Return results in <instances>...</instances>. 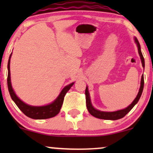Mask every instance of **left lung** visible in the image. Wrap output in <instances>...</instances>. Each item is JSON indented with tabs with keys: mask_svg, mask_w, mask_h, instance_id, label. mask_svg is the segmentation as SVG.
<instances>
[{
	"mask_svg": "<svg viewBox=\"0 0 153 153\" xmlns=\"http://www.w3.org/2000/svg\"><path fill=\"white\" fill-rule=\"evenodd\" d=\"M134 42L136 43L137 46L138 53L140 54V59H141L142 65H143V68H145V59H144L143 55V54H142L141 48H140V43H139L137 39L134 37ZM143 88H144V75H142L141 82H140V90H139L138 94L137 95L136 98H135L134 101H132V103H131L129 106H128L127 108H124V109L116 111H102L96 109V108H95L93 106L92 103H91L90 94H89V91H88V86H86L85 94V96H86V106H87L88 111L89 113H90L92 116L96 117V118H99L101 119H106V120H117V119H122L124 117V116L127 114V113H129V112L130 111L131 108L135 106V104L137 103L138 101L140 100V97H141L142 94H143Z\"/></svg>",
	"mask_w": 153,
	"mask_h": 153,
	"instance_id": "left-lung-1",
	"label": "left lung"
}]
</instances>
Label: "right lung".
<instances>
[{
    "instance_id": "obj_1",
    "label": "right lung",
    "mask_w": 153,
    "mask_h": 153,
    "mask_svg": "<svg viewBox=\"0 0 153 153\" xmlns=\"http://www.w3.org/2000/svg\"><path fill=\"white\" fill-rule=\"evenodd\" d=\"M11 54H10L9 59H8V78H7V83H8V88L10 97L12 100L14 101L16 106L19 107L23 113L28 117L34 119H46L52 117H55L56 115L58 114L59 111H60L61 107L64 101V97L65 96L66 93L71 89L73 86L74 82L66 85L65 87L63 88V89L59 93V96H57L53 102L49 103L45 106H31V105L27 104L22 101L18 96L16 94L15 91H13V88L11 85V81H10V57H11Z\"/></svg>"
}]
</instances>
